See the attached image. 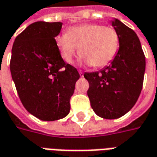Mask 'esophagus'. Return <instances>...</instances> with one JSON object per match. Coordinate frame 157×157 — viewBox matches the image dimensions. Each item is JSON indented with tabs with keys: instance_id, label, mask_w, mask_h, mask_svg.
<instances>
[{
	"instance_id": "34e87169",
	"label": "esophagus",
	"mask_w": 157,
	"mask_h": 157,
	"mask_svg": "<svg viewBox=\"0 0 157 157\" xmlns=\"http://www.w3.org/2000/svg\"><path fill=\"white\" fill-rule=\"evenodd\" d=\"M79 74H80V76H81V77L83 76V72H82V70H79Z\"/></svg>"
}]
</instances>
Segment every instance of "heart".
Here are the masks:
<instances>
[{
	"label": "heart",
	"mask_w": 157,
	"mask_h": 157,
	"mask_svg": "<svg viewBox=\"0 0 157 157\" xmlns=\"http://www.w3.org/2000/svg\"><path fill=\"white\" fill-rule=\"evenodd\" d=\"M56 44L66 62H72L80 48L84 63L101 68L115 58L119 48L120 38L115 29L93 23L71 28L68 34L57 36Z\"/></svg>",
	"instance_id": "obj_1"
}]
</instances>
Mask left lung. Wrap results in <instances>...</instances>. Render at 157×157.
I'll list each match as a JSON object with an SVG mask.
<instances>
[{
	"label": "left lung",
	"instance_id": "1",
	"mask_svg": "<svg viewBox=\"0 0 157 157\" xmlns=\"http://www.w3.org/2000/svg\"><path fill=\"white\" fill-rule=\"evenodd\" d=\"M111 25L120 38L116 56L100 71L84 74L89 83L88 96L91 107L104 119L120 118L134 107L143 89L146 66L135 31L116 18Z\"/></svg>",
	"mask_w": 157,
	"mask_h": 157
}]
</instances>
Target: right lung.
I'll return each mask as SVG.
<instances>
[{"instance_id":"right-lung-1","label":"right lung","mask_w":157,"mask_h":157,"mask_svg":"<svg viewBox=\"0 0 157 157\" xmlns=\"http://www.w3.org/2000/svg\"><path fill=\"white\" fill-rule=\"evenodd\" d=\"M62 22L36 21L14 40L10 71L24 108L41 121L64 118L80 78L76 68L61 56L55 38Z\"/></svg>"}]
</instances>
